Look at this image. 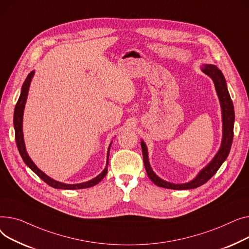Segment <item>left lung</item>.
Listing matches in <instances>:
<instances>
[{
    "mask_svg": "<svg viewBox=\"0 0 249 249\" xmlns=\"http://www.w3.org/2000/svg\"><path fill=\"white\" fill-rule=\"evenodd\" d=\"M201 71L208 75L215 86V90L217 92L219 102H220L221 107V113H222V141L221 145L219 148L216 155L213 157V159L210 160V163L204 167L198 174L197 176L187 183L182 184H175L168 181L163 180L160 178L158 175L153 171L150 160H149V153L148 148L145 142L142 140L141 145L142 151V158H143V165L147 171V174L149 178L159 187L167 188V189H173V190H190L195 189L197 187L202 186L205 184L208 180L211 179L213 175L218 171V169L221 167V165L224 163V160L227 159L231 144L233 141V126H234V107H233L232 100L230 97V94L227 89V83L225 80V77L221 70L219 69L216 65L213 64H204L201 66Z\"/></svg>",
    "mask_w": 249,
    "mask_h": 249,
    "instance_id": "obj_1",
    "label": "left lung"
}]
</instances>
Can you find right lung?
<instances>
[{"label": "right lung", "mask_w": 249, "mask_h": 249, "mask_svg": "<svg viewBox=\"0 0 249 249\" xmlns=\"http://www.w3.org/2000/svg\"><path fill=\"white\" fill-rule=\"evenodd\" d=\"M35 74V71H31L29 73L27 78L25 79L23 85H22V89H21V94L20 97L17 101L16 107H15L14 111V128H15V139H16V143L19 150V153L24 160V163L30 168L39 178H41L46 184L49 186L55 188V189H63V190H76V189H85V188H89L92 186H95L98 184L102 179L106 177V175L107 173V166H108V158H109V150H110V145L112 142L109 143V147L107 150V165L106 168L104 169L99 175L89 181H86L83 183H77V184H66L62 183L59 181H56L52 179L51 177L47 176V175L42 172L35 164L31 158L29 157L27 150H26V145L24 142V135H23V114H24V109H25V105L27 101V96L29 92V89H30V84L32 81V78Z\"/></svg>", "instance_id": "add662e5"}]
</instances>
